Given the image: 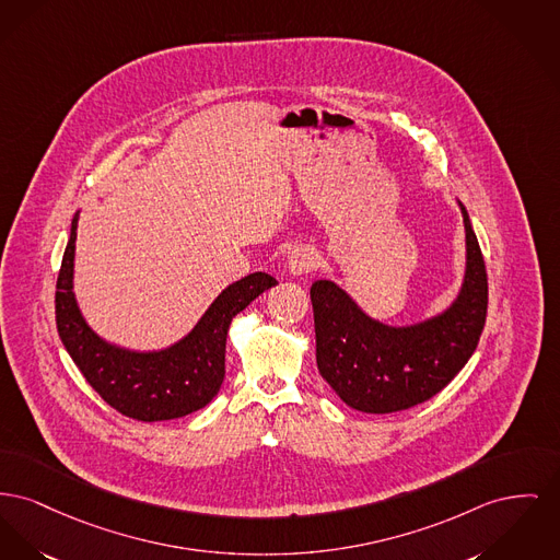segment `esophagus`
Segmentation results:
<instances>
[{
    "mask_svg": "<svg viewBox=\"0 0 560 560\" xmlns=\"http://www.w3.org/2000/svg\"><path fill=\"white\" fill-rule=\"evenodd\" d=\"M315 266V254L308 247H298L288 256V270L292 277L311 272Z\"/></svg>",
    "mask_w": 560,
    "mask_h": 560,
    "instance_id": "esophagus-1",
    "label": "esophagus"
}]
</instances>
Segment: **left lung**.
Returning <instances> with one entry per match:
<instances>
[{
    "label": "left lung",
    "mask_w": 560,
    "mask_h": 560,
    "mask_svg": "<svg viewBox=\"0 0 560 560\" xmlns=\"http://www.w3.org/2000/svg\"><path fill=\"white\" fill-rule=\"evenodd\" d=\"M465 275L453 304L412 326H387L329 279L311 285L317 368L338 397L368 415L412 408L440 394L471 358L487 322L485 258L460 205Z\"/></svg>",
    "instance_id": "1"
}]
</instances>
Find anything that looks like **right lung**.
<instances>
[{
  "label": "right lung",
  "mask_w": 560,
  "mask_h": 560,
  "mask_svg": "<svg viewBox=\"0 0 560 560\" xmlns=\"http://www.w3.org/2000/svg\"><path fill=\"white\" fill-rule=\"evenodd\" d=\"M78 213L71 220L55 296L57 329L67 353L101 399L135 421H168L205 408L224 383L226 336L232 319L252 300L277 285L275 277L252 272L231 283L211 302L197 326L175 345L148 353L129 351L95 334L75 302Z\"/></svg>",
  "instance_id": "obj_1"
}]
</instances>
